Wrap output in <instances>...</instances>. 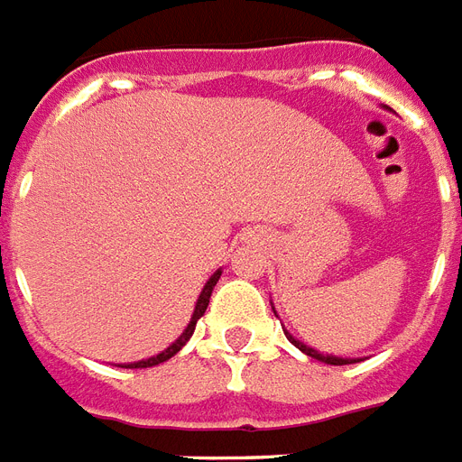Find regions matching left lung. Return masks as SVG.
I'll list each match as a JSON object with an SVG mask.
<instances>
[{
    "label": "left lung",
    "instance_id": "left-lung-1",
    "mask_svg": "<svg viewBox=\"0 0 462 462\" xmlns=\"http://www.w3.org/2000/svg\"><path fill=\"white\" fill-rule=\"evenodd\" d=\"M283 334L289 336V341L293 343L295 348H300L302 353H305V356H310V357H317V360H322V363H327V365H350V363H353V360H343V357H334V356H322V353H317L315 348H310V346H305V343L295 341V338H293V336L289 334V331H283Z\"/></svg>",
    "mask_w": 462,
    "mask_h": 462
}]
</instances>
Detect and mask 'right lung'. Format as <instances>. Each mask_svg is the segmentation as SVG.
<instances>
[{
	"mask_svg": "<svg viewBox=\"0 0 462 462\" xmlns=\"http://www.w3.org/2000/svg\"><path fill=\"white\" fill-rule=\"evenodd\" d=\"M219 276H221V272H217V274H214L212 279H209V282L205 283V289H202L200 298H198V305H195L193 317H190V324H188V329L183 331V334H180L179 341L171 343V346H169V348L164 350V353H160V356L150 357V360H140V363L126 365V367H152V365H160V363H164V360H169V357H171V356H176V353H179V350L183 348V346H186L188 338L193 336L195 324H198V319H200V317L205 315V310H208V305H209V295H212L214 286H217V282H219Z\"/></svg>",
	"mask_w": 462,
	"mask_h": 462,
	"instance_id": "right-lung-1",
	"label": "right lung"
}]
</instances>
